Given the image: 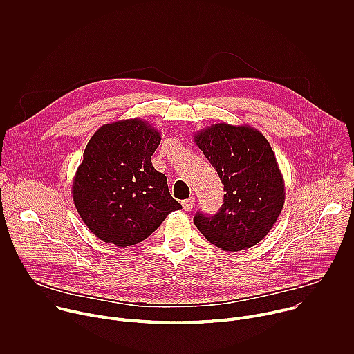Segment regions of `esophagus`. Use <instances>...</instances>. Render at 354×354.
<instances>
[{"label":"esophagus","instance_id":"1","mask_svg":"<svg viewBox=\"0 0 354 354\" xmlns=\"http://www.w3.org/2000/svg\"><path fill=\"white\" fill-rule=\"evenodd\" d=\"M193 205H194V200L193 198H186L182 201V207L185 212H190L193 209Z\"/></svg>","mask_w":354,"mask_h":354}]
</instances>
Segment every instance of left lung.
I'll list each match as a JSON object with an SVG mask.
<instances>
[{
    "instance_id": "1",
    "label": "left lung",
    "mask_w": 354,
    "mask_h": 354,
    "mask_svg": "<svg viewBox=\"0 0 354 354\" xmlns=\"http://www.w3.org/2000/svg\"><path fill=\"white\" fill-rule=\"evenodd\" d=\"M194 142L224 185V205L214 216L197 213V230L213 245L236 252L262 241L279 218L284 179L266 137L248 124H212Z\"/></svg>"
}]
</instances>
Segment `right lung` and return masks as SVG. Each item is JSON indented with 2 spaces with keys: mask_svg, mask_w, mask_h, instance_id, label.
I'll use <instances>...</instances> for the list:
<instances>
[{
  "mask_svg": "<svg viewBox=\"0 0 354 354\" xmlns=\"http://www.w3.org/2000/svg\"><path fill=\"white\" fill-rule=\"evenodd\" d=\"M160 141V131L137 118L104 124L91 137L71 193L81 220L99 239L136 245L182 209L167 176L151 162Z\"/></svg>",
  "mask_w": 354,
  "mask_h": 354,
  "instance_id": "1",
  "label": "right lung"
}]
</instances>
